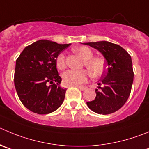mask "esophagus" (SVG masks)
<instances>
[{
	"instance_id": "34e87169",
	"label": "esophagus",
	"mask_w": 149,
	"mask_h": 149,
	"mask_svg": "<svg viewBox=\"0 0 149 149\" xmlns=\"http://www.w3.org/2000/svg\"><path fill=\"white\" fill-rule=\"evenodd\" d=\"M76 87L78 88L79 89H80V90H82V91H84L86 89V86H76Z\"/></svg>"
}]
</instances>
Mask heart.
Masks as SVG:
<instances>
[{
	"instance_id": "obj_1",
	"label": "heart",
	"mask_w": 149,
	"mask_h": 149,
	"mask_svg": "<svg viewBox=\"0 0 149 149\" xmlns=\"http://www.w3.org/2000/svg\"><path fill=\"white\" fill-rule=\"evenodd\" d=\"M78 55L84 58V66L87 67L92 77H100L105 72V61L100 57H93V52L89 47L86 46L77 47L73 49ZM56 66L59 69L66 67V58L63 53H61L56 58ZM88 71L86 69L74 70L69 69L62 74L63 82L66 86H76L84 83L90 76Z\"/></svg>"
}]
</instances>
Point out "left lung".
Returning a JSON list of instances; mask_svg holds the SVG:
<instances>
[{
    "label": "left lung",
    "mask_w": 149,
    "mask_h": 149,
    "mask_svg": "<svg viewBox=\"0 0 149 149\" xmlns=\"http://www.w3.org/2000/svg\"><path fill=\"white\" fill-rule=\"evenodd\" d=\"M84 45L98 49L107 65V71L98 83V89H96V98L87 102L88 107L98 114L114 113L124 106L131 93L134 78L131 56L118 45L106 41Z\"/></svg>",
    "instance_id": "obj_1"
}]
</instances>
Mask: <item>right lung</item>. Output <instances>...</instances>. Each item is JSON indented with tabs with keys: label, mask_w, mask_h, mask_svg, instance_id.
Returning <instances> with one entry per match:
<instances>
[{
	"label": "right lung",
	"mask_w": 149,
	"mask_h": 149,
	"mask_svg": "<svg viewBox=\"0 0 149 149\" xmlns=\"http://www.w3.org/2000/svg\"><path fill=\"white\" fill-rule=\"evenodd\" d=\"M69 45L39 40L27 46L17 58L15 88L21 102L29 110L37 114H48L62 104L66 89L60 86L62 79L56 61Z\"/></svg>",
	"instance_id": "right-lung-1"
}]
</instances>
